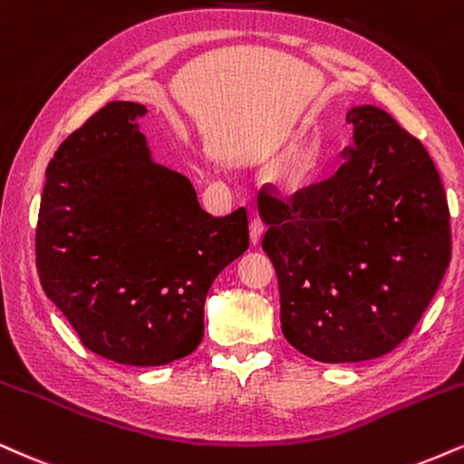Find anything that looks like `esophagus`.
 <instances>
[{
	"label": "esophagus",
	"instance_id": "esophagus-1",
	"mask_svg": "<svg viewBox=\"0 0 464 464\" xmlns=\"http://www.w3.org/2000/svg\"><path fill=\"white\" fill-rule=\"evenodd\" d=\"M265 234V223L258 219V217H254L252 223H249V238H252V245H258L260 238H263Z\"/></svg>",
	"mask_w": 464,
	"mask_h": 464
}]
</instances>
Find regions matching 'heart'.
<instances>
[{"label": "heart", "mask_w": 464, "mask_h": 464, "mask_svg": "<svg viewBox=\"0 0 464 464\" xmlns=\"http://www.w3.org/2000/svg\"><path fill=\"white\" fill-rule=\"evenodd\" d=\"M304 176H306V167H304V162H295L291 169V182L299 184L304 179Z\"/></svg>", "instance_id": "1"}]
</instances>
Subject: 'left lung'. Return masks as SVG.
<instances>
[{
  "mask_svg": "<svg viewBox=\"0 0 464 464\" xmlns=\"http://www.w3.org/2000/svg\"><path fill=\"white\" fill-rule=\"evenodd\" d=\"M347 123L353 145L334 176L288 199L269 184L258 193L282 334L319 362L395 350L451 258L448 199L421 140L375 106L352 108Z\"/></svg>",
  "mask_w": 464,
  "mask_h": 464,
  "instance_id": "left-lung-1",
  "label": "left lung"
}]
</instances>
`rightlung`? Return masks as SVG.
I'll return each instance as SVG.
<instances>
[{
	"mask_svg": "<svg viewBox=\"0 0 464 464\" xmlns=\"http://www.w3.org/2000/svg\"><path fill=\"white\" fill-rule=\"evenodd\" d=\"M134 102H111L47 165L36 223L45 295L82 345L121 364L188 356L215 277L249 247L247 210H201L182 173L151 160Z\"/></svg>",
	"mask_w": 464,
	"mask_h": 464,
	"instance_id": "add662e5",
	"label": "right lung"
}]
</instances>
